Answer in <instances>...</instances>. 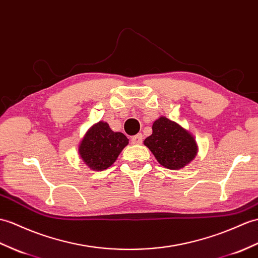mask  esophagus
<instances>
[{"instance_id": "1", "label": "esophagus", "mask_w": 258, "mask_h": 258, "mask_svg": "<svg viewBox=\"0 0 258 258\" xmlns=\"http://www.w3.org/2000/svg\"><path fill=\"white\" fill-rule=\"evenodd\" d=\"M132 144H134V145H139V144L143 143V135L142 134H137L136 136L132 137Z\"/></svg>"}]
</instances>
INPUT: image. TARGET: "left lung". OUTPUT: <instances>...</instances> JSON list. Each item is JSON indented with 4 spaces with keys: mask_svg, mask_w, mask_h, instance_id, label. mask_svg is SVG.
I'll use <instances>...</instances> for the list:
<instances>
[{
    "mask_svg": "<svg viewBox=\"0 0 258 258\" xmlns=\"http://www.w3.org/2000/svg\"><path fill=\"white\" fill-rule=\"evenodd\" d=\"M153 133L144 141L158 163L170 170H179L192 161L199 148L195 136L180 124L166 116L153 123Z\"/></svg>",
    "mask_w": 258,
    "mask_h": 258,
    "instance_id": "obj_1",
    "label": "left lung"
}]
</instances>
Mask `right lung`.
<instances>
[{
    "instance_id": "obj_1",
    "label": "right lung",
    "mask_w": 258,
    "mask_h": 258,
    "mask_svg": "<svg viewBox=\"0 0 258 258\" xmlns=\"http://www.w3.org/2000/svg\"><path fill=\"white\" fill-rule=\"evenodd\" d=\"M128 145V140L121 132H113L104 121L93 124L78 145L81 160L93 171L109 168L118 155Z\"/></svg>"
}]
</instances>
